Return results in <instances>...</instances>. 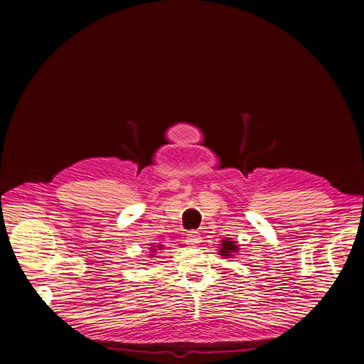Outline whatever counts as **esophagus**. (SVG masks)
<instances>
[{
  "label": "esophagus",
  "instance_id": "34e87169",
  "mask_svg": "<svg viewBox=\"0 0 364 364\" xmlns=\"http://www.w3.org/2000/svg\"><path fill=\"white\" fill-rule=\"evenodd\" d=\"M200 241H202V236H200L198 231H188V235H186V242L188 244L197 245V244H200Z\"/></svg>",
  "mask_w": 364,
  "mask_h": 364
}]
</instances>
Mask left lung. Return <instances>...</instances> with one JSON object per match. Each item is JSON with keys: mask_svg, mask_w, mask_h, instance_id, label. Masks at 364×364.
<instances>
[{"mask_svg": "<svg viewBox=\"0 0 364 364\" xmlns=\"http://www.w3.org/2000/svg\"><path fill=\"white\" fill-rule=\"evenodd\" d=\"M235 250H237L235 242H231V241H222V250H220L222 257H228V255H230L231 252H235Z\"/></svg>", "mask_w": 364, "mask_h": 364, "instance_id": "1", "label": "left lung"}]
</instances>
